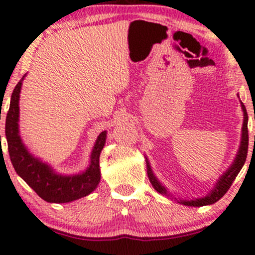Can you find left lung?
Segmentation results:
<instances>
[{"label": "left lung", "mask_w": 255, "mask_h": 255, "mask_svg": "<svg viewBox=\"0 0 255 255\" xmlns=\"http://www.w3.org/2000/svg\"><path fill=\"white\" fill-rule=\"evenodd\" d=\"M241 105H242L243 113H244V122H243V128H242V141H241V146H239L238 153L236 155L232 164L229 167L228 170L220 177L219 180H217V183L215 184V186H214V189L210 191L206 197L199 198V199H192V200L191 199L190 200H182V199H180V200H178L179 204L185 205V206H191V207H201V206L215 204L216 201H219L220 199L227 193L228 190L230 189L231 184L234 183L236 177H237V175L239 173V171L242 170L243 165H244L246 161L247 149H249V130H247L249 116H247V112H246L244 103L241 102ZM254 140H255V136H254ZM146 163H147V175H148L149 182L152 184V186L158 192V193L164 194L167 195V197H169L170 193H168V190L165 189V187L158 182L156 177H155L147 158H146Z\"/></svg>", "instance_id": "1"}]
</instances>
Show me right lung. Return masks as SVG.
I'll return each instance as SVG.
<instances>
[{
	"mask_svg": "<svg viewBox=\"0 0 255 255\" xmlns=\"http://www.w3.org/2000/svg\"><path fill=\"white\" fill-rule=\"evenodd\" d=\"M25 76L14 87L5 119V136L14 170L47 202L64 204L86 197L100 183V153L106 143L107 132L99 134L91 153L90 165L84 172L66 176L53 170L50 165L28 152L19 135V94Z\"/></svg>",
	"mask_w": 255,
	"mask_h": 255,
	"instance_id": "add662e5",
	"label": "right lung"
}]
</instances>
